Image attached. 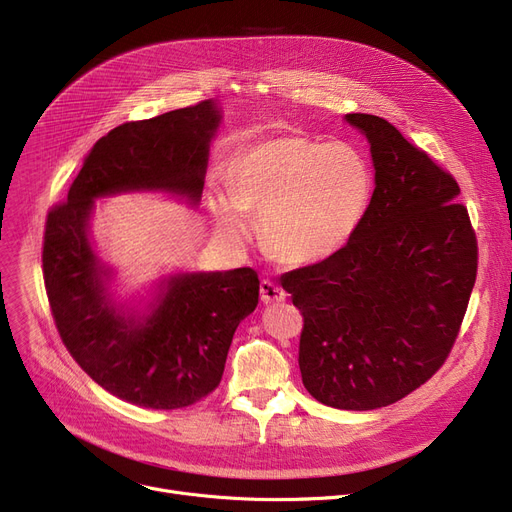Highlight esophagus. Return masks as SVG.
Returning a JSON list of instances; mask_svg holds the SVG:
<instances>
[{
	"instance_id": "obj_1",
	"label": "esophagus",
	"mask_w": 512,
	"mask_h": 512,
	"mask_svg": "<svg viewBox=\"0 0 512 512\" xmlns=\"http://www.w3.org/2000/svg\"><path fill=\"white\" fill-rule=\"evenodd\" d=\"M259 290H261L263 305H276V303H282L286 299V292L278 284H274L272 280H263Z\"/></svg>"
}]
</instances>
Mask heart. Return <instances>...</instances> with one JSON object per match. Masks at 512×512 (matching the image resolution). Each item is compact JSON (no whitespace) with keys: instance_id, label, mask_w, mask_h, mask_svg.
Here are the masks:
<instances>
[{"instance_id":"obj_1","label":"heart","mask_w":512,"mask_h":512,"mask_svg":"<svg viewBox=\"0 0 512 512\" xmlns=\"http://www.w3.org/2000/svg\"><path fill=\"white\" fill-rule=\"evenodd\" d=\"M371 195L373 174L357 147L286 134L240 149L228 184H213L207 205L228 245L251 236L255 211L265 249L303 265L332 257L357 234Z\"/></svg>"}]
</instances>
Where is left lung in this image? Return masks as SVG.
<instances>
[{"label": "left lung", "mask_w": 512, "mask_h": 512, "mask_svg": "<svg viewBox=\"0 0 512 512\" xmlns=\"http://www.w3.org/2000/svg\"><path fill=\"white\" fill-rule=\"evenodd\" d=\"M369 143L371 205L332 257L280 278L305 319L299 367L313 398L388 407L425 384L459 334L477 274L461 188L384 118L346 114Z\"/></svg>", "instance_id": "left-lung-1"}]
</instances>
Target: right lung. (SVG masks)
<instances>
[{"instance_id":"obj_1","label":"right lung","mask_w":512,"mask_h":512,"mask_svg":"<svg viewBox=\"0 0 512 512\" xmlns=\"http://www.w3.org/2000/svg\"><path fill=\"white\" fill-rule=\"evenodd\" d=\"M222 120L220 103L207 99L114 128L47 215L43 278L58 332L101 388L137 407L182 409L215 390L238 324L259 303V278L251 267L170 272L145 297L122 299L116 267L91 236L93 213L99 199L130 193L197 207Z\"/></svg>"}]
</instances>
